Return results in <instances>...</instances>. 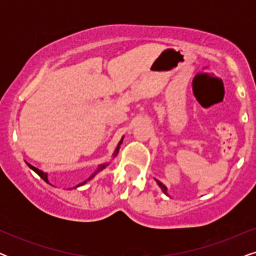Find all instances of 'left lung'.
Wrapping results in <instances>:
<instances>
[{
	"label": "left lung",
	"mask_w": 256,
	"mask_h": 256,
	"mask_svg": "<svg viewBox=\"0 0 256 256\" xmlns=\"http://www.w3.org/2000/svg\"><path fill=\"white\" fill-rule=\"evenodd\" d=\"M156 182H157V184H158V185H160V188H162V191L164 192V194H166V185H163L162 183H160V180H156Z\"/></svg>",
	"instance_id": "1"
}]
</instances>
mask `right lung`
I'll list each match as a JSON object with an SVG mask.
<instances>
[{"label": "right lung", "mask_w": 256, "mask_h": 256, "mask_svg": "<svg viewBox=\"0 0 256 256\" xmlns=\"http://www.w3.org/2000/svg\"><path fill=\"white\" fill-rule=\"evenodd\" d=\"M122 141H124V138H121V141L120 142H118V146H116V149H115V152H114V154H113V156L115 157V156H116L118 155V150H120V146H121V143H122ZM28 164V166H29L30 168V169H32L34 171V172H36L37 174H38V176H40V178H42V180H44L45 182H46V183H48V174L46 172H44V171H42V170H40V169H37V168H34V166H31V164H29V163H26ZM108 166V163H106V164H100V166H98V169L96 170V172H94L93 174H92V176H90V178H88V180H85V182H84V183H82V184H79L78 185V186H80V185H82V184H85L86 183V182H88V180H92V178L94 177V176H96V174H98V172H99V171H101V170H104V168H106Z\"/></svg>", "instance_id": "right-lung-1"}]
</instances>
